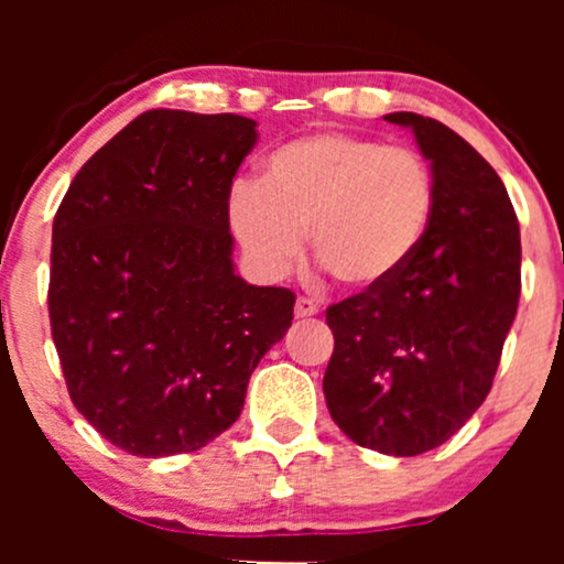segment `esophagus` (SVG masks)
I'll return each mask as SVG.
<instances>
[{
    "label": "esophagus",
    "instance_id": "34e87169",
    "mask_svg": "<svg viewBox=\"0 0 564 564\" xmlns=\"http://www.w3.org/2000/svg\"><path fill=\"white\" fill-rule=\"evenodd\" d=\"M294 315L296 318H313V315H318V304L310 300V296H300L294 304Z\"/></svg>",
    "mask_w": 564,
    "mask_h": 564
}]
</instances>
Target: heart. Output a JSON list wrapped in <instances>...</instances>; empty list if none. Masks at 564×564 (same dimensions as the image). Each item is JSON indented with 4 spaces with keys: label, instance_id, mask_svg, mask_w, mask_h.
Returning <instances> with one entry per match:
<instances>
[{
    "label": "heart",
    "instance_id": "1",
    "mask_svg": "<svg viewBox=\"0 0 564 564\" xmlns=\"http://www.w3.org/2000/svg\"><path fill=\"white\" fill-rule=\"evenodd\" d=\"M435 215V180L411 148L349 132H313L281 145L257 183H236L230 228L264 278H281L304 249L341 286L377 291L422 249Z\"/></svg>",
    "mask_w": 564,
    "mask_h": 564
}]
</instances>
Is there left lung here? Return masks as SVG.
I'll return each instance as SVG.
<instances>
[{
  "label": "left lung",
  "instance_id": "left-lung-1",
  "mask_svg": "<svg viewBox=\"0 0 564 564\" xmlns=\"http://www.w3.org/2000/svg\"><path fill=\"white\" fill-rule=\"evenodd\" d=\"M411 127L435 180L422 249L392 283L326 310L334 334L323 392L364 448L419 456L456 435L488 398L520 302V225L501 177L430 116Z\"/></svg>",
  "mask_w": 564,
  "mask_h": 564
}]
</instances>
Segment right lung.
I'll return each mask as SVG.
<instances>
[{
    "label": "right lung",
    "instance_id": "obj_1",
    "mask_svg": "<svg viewBox=\"0 0 564 564\" xmlns=\"http://www.w3.org/2000/svg\"><path fill=\"white\" fill-rule=\"evenodd\" d=\"M257 142L236 113H140L57 206L50 326L76 411L142 458L193 453L241 416L294 291L232 270L230 185Z\"/></svg>",
    "mask_w": 564,
    "mask_h": 564
}]
</instances>
